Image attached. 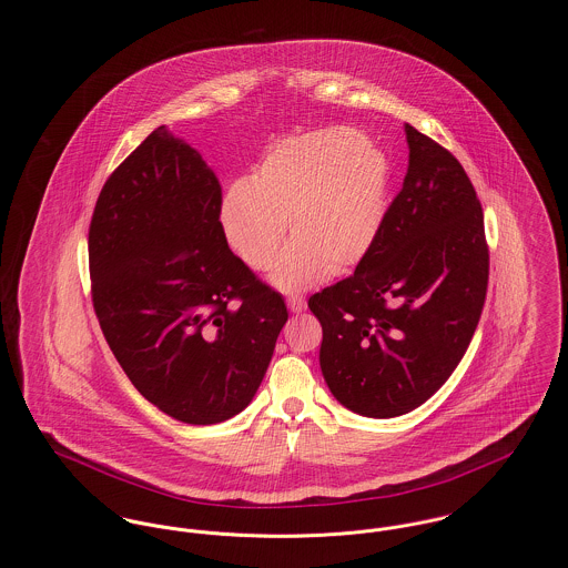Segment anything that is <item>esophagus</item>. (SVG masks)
<instances>
[{
	"instance_id": "obj_1",
	"label": "esophagus",
	"mask_w": 568,
	"mask_h": 568,
	"mask_svg": "<svg viewBox=\"0 0 568 568\" xmlns=\"http://www.w3.org/2000/svg\"><path fill=\"white\" fill-rule=\"evenodd\" d=\"M286 306L291 313H302V311H306V300L300 295H291V297H286Z\"/></svg>"
}]
</instances>
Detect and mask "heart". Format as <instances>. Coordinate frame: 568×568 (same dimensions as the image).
I'll return each instance as SVG.
<instances>
[{
    "label": "heart",
    "instance_id": "1",
    "mask_svg": "<svg viewBox=\"0 0 568 568\" xmlns=\"http://www.w3.org/2000/svg\"><path fill=\"white\" fill-rule=\"evenodd\" d=\"M389 165L352 126H325L271 149L253 176L236 179L221 201L227 243L253 268L273 271L284 291H304L354 268L378 239Z\"/></svg>",
    "mask_w": 568,
    "mask_h": 568
}]
</instances>
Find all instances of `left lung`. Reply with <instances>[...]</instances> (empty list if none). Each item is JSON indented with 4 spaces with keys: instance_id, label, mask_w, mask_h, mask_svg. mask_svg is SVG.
Wrapping results in <instances>:
<instances>
[{
    "instance_id": "8db88e82",
    "label": "left lung",
    "mask_w": 568,
    "mask_h": 568,
    "mask_svg": "<svg viewBox=\"0 0 568 568\" xmlns=\"http://www.w3.org/2000/svg\"><path fill=\"white\" fill-rule=\"evenodd\" d=\"M408 170L356 271L315 293L332 396L365 417L424 405L464 358L486 304L484 210L457 158L410 124Z\"/></svg>"
}]
</instances>
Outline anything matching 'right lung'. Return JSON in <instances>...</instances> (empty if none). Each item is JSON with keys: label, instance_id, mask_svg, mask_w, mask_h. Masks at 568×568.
Masks as SVG:
<instances>
[{"label": "right lung", "instance_id": "1", "mask_svg": "<svg viewBox=\"0 0 568 568\" xmlns=\"http://www.w3.org/2000/svg\"><path fill=\"white\" fill-rule=\"evenodd\" d=\"M223 190L160 126L100 190L89 225L91 302L133 387L185 424L251 403L288 313L230 248Z\"/></svg>", "mask_w": 568, "mask_h": 568}]
</instances>
